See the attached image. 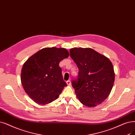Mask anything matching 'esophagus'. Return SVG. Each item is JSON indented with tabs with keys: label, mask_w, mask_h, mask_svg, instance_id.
I'll use <instances>...</instances> for the list:
<instances>
[{
	"label": "esophagus",
	"mask_w": 135,
	"mask_h": 135,
	"mask_svg": "<svg viewBox=\"0 0 135 135\" xmlns=\"http://www.w3.org/2000/svg\"><path fill=\"white\" fill-rule=\"evenodd\" d=\"M66 83H67V84L68 85H71V80H67V81H66Z\"/></svg>",
	"instance_id": "34e87169"
}]
</instances>
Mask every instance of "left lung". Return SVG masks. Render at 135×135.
<instances>
[{
	"mask_svg": "<svg viewBox=\"0 0 135 135\" xmlns=\"http://www.w3.org/2000/svg\"><path fill=\"white\" fill-rule=\"evenodd\" d=\"M69 52L79 69L77 79L72 82L79 100L88 107L100 104L108 97L114 85L112 63L90 48H73Z\"/></svg>",
	"mask_w": 135,
	"mask_h": 135,
	"instance_id": "1",
	"label": "left lung"
}]
</instances>
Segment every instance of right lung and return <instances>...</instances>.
Instances as JSON below:
<instances>
[{
    "label": "right lung",
    "mask_w": 135,
    "mask_h": 135,
    "mask_svg": "<svg viewBox=\"0 0 135 135\" xmlns=\"http://www.w3.org/2000/svg\"><path fill=\"white\" fill-rule=\"evenodd\" d=\"M68 56L66 49L47 47L40 50L25 62L21 69V81L33 101L46 105L59 97L67 86L59 63Z\"/></svg>",
    "instance_id": "1"
}]
</instances>
